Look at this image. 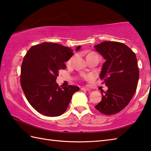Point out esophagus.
<instances>
[{
    "label": "esophagus",
    "instance_id": "esophagus-1",
    "mask_svg": "<svg viewBox=\"0 0 151 151\" xmlns=\"http://www.w3.org/2000/svg\"><path fill=\"white\" fill-rule=\"evenodd\" d=\"M81 90H83V91H90V89L88 88H81Z\"/></svg>",
    "mask_w": 151,
    "mask_h": 151
}]
</instances>
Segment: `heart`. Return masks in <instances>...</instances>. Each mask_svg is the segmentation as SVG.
<instances>
[{
	"mask_svg": "<svg viewBox=\"0 0 151 151\" xmlns=\"http://www.w3.org/2000/svg\"><path fill=\"white\" fill-rule=\"evenodd\" d=\"M91 55H97L96 53H93V52H92V53H90L88 54L87 57H88V56H91ZM74 59H75V57H71V58H70V59L68 61V62H67V65H72V64H73V61H74ZM83 78H88V76H84Z\"/></svg>",
	"mask_w": 151,
	"mask_h": 151,
	"instance_id": "obj_1",
	"label": "heart"
}]
</instances>
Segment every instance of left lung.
I'll list each match as a JSON object with an SVG mask.
<instances>
[{
  "label": "left lung",
  "instance_id": "left-lung-1",
  "mask_svg": "<svg viewBox=\"0 0 151 151\" xmlns=\"http://www.w3.org/2000/svg\"><path fill=\"white\" fill-rule=\"evenodd\" d=\"M94 47L106 59L100 78L108 88L101 92L102 100L95 108L103 114H116L127 106L136 91L139 76L137 57L123 43L104 42Z\"/></svg>",
  "mask_w": 151,
  "mask_h": 151
}]
</instances>
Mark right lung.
<instances>
[{
    "label": "right lung",
    "instance_id": "obj_1",
    "mask_svg": "<svg viewBox=\"0 0 151 151\" xmlns=\"http://www.w3.org/2000/svg\"><path fill=\"white\" fill-rule=\"evenodd\" d=\"M81 46L76 47V51ZM73 50L59 43L44 42L32 46L24 57L20 83L27 100L35 110L45 116H61L67 110L74 93L79 88L60 87L56 83L59 70L73 56Z\"/></svg>",
    "mask_w": 151,
    "mask_h": 151
}]
</instances>
